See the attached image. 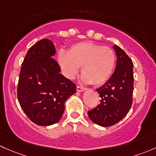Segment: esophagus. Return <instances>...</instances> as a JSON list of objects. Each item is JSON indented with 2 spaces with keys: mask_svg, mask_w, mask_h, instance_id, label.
Segmentation results:
<instances>
[{
  "mask_svg": "<svg viewBox=\"0 0 156 156\" xmlns=\"http://www.w3.org/2000/svg\"><path fill=\"white\" fill-rule=\"evenodd\" d=\"M85 90H86V88L85 87H83L79 86V85H77V91L81 92V91Z\"/></svg>",
  "mask_w": 156,
  "mask_h": 156,
  "instance_id": "esophagus-1",
  "label": "esophagus"
}]
</instances>
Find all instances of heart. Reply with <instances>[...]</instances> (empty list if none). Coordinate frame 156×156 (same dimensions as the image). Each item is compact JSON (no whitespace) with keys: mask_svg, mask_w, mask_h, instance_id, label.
Masks as SVG:
<instances>
[{"mask_svg":"<svg viewBox=\"0 0 156 156\" xmlns=\"http://www.w3.org/2000/svg\"><path fill=\"white\" fill-rule=\"evenodd\" d=\"M58 60L67 78H73L81 66L84 82L101 85L113 74L117 56L110 47L83 42L72 45L68 53L60 52Z\"/></svg>","mask_w":156,"mask_h":156,"instance_id":"obj_1","label":"heart"}]
</instances>
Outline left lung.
Returning a JSON list of instances; mask_svg holds the SVG:
<instances>
[{
  "label": "left lung",
  "instance_id": "left-lung-1",
  "mask_svg": "<svg viewBox=\"0 0 156 156\" xmlns=\"http://www.w3.org/2000/svg\"><path fill=\"white\" fill-rule=\"evenodd\" d=\"M114 48L117 57L115 71L107 82L96 89L101 98L100 104L88 111L90 119L104 127L123 119L133 101V63L122 48L117 45Z\"/></svg>",
  "mask_w": 156,
  "mask_h": 156
}]
</instances>
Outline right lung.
<instances>
[{
	"label": "right lung",
	"instance_id": "right-lung-1",
	"mask_svg": "<svg viewBox=\"0 0 156 156\" xmlns=\"http://www.w3.org/2000/svg\"><path fill=\"white\" fill-rule=\"evenodd\" d=\"M55 54L53 43L41 39L27 52L19 73L18 100L27 117L39 126L58 122L66 100L76 92V84L60 73Z\"/></svg>",
	"mask_w": 156,
	"mask_h": 156
}]
</instances>
